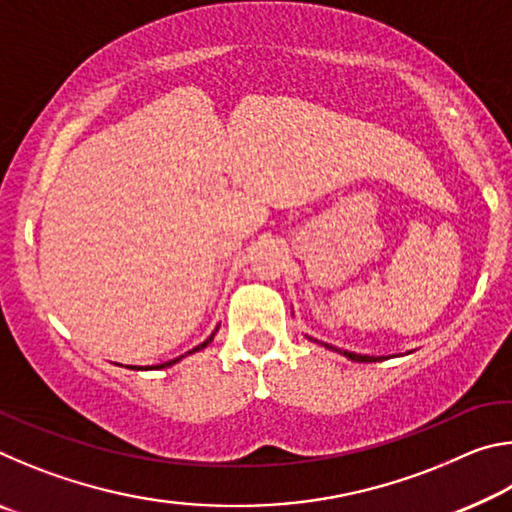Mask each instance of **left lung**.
<instances>
[{
  "label": "left lung",
  "mask_w": 512,
  "mask_h": 512,
  "mask_svg": "<svg viewBox=\"0 0 512 512\" xmlns=\"http://www.w3.org/2000/svg\"><path fill=\"white\" fill-rule=\"evenodd\" d=\"M307 339H311V336H307ZM311 341H316L318 343V339H311ZM323 343V341H320ZM325 348H329V350H334V352H339V354H343V357H348L350 361H359V363H372V361H384L386 357H370V354H357V352H348V350H341V348H336V345H329V343H323Z\"/></svg>",
  "instance_id": "left-lung-1"
}]
</instances>
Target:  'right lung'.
I'll return each instance as SVG.
<instances>
[{"mask_svg":"<svg viewBox=\"0 0 512 512\" xmlns=\"http://www.w3.org/2000/svg\"><path fill=\"white\" fill-rule=\"evenodd\" d=\"M216 332H219V325H216L214 327V332L210 334V336H207V339L203 341V343H198L196 345V348H192V350H189V352H185L183 354V357H176V359H171V361H164V363H158V366H144V368H140V366H128V368H131V370H153V368H167V366H173V363H178L180 359H185L187 357V354H194V352H198V350H203V348H207V345H210L212 341H214V334Z\"/></svg>","mask_w":512,"mask_h":512,"instance_id":"1","label":"right lung"}]
</instances>
